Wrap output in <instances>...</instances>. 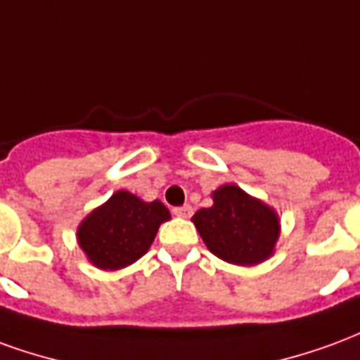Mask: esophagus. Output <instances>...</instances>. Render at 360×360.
I'll list each match as a JSON object with an SVG mask.
<instances>
[{"instance_id":"obj_1","label":"esophagus","mask_w":360,"mask_h":360,"mask_svg":"<svg viewBox=\"0 0 360 360\" xmlns=\"http://www.w3.org/2000/svg\"><path fill=\"white\" fill-rule=\"evenodd\" d=\"M173 216H177V218H191L193 216V206H179V208H173Z\"/></svg>"}]
</instances>
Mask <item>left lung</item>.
<instances>
[{
    "label": "left lung",
    "instance_id": "8db88e82",
    "mask_svg": "<svg viewBox=\"0 0 360 360\" xmlns=\"http://www.w3.org/2000/svg\"><path fill=\"white\" fill-rule=\"evenodd\" d=\"M193 224L212 255L235 266H257L274 257L281 224L276 208L233 183L212 193L210 208H200Z\"/></svg>",
    "mask_w": 360,
    "mask_h": 360
}]
</instances>
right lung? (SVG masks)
Returning a JSON list of instances; mask_svg holds the SVG:
<instances>
[{
	"label": "right lung",
	"instance_id": "add662e5",
	"mask_svg": "<svg viewBox=\"0 0 360 360\" xmlns=\"http://www.w3.org/2000/svg\"><path fill=\"white\" fill-rule=\"evenodd\" d=\"M167 219L172 214L160 200L146 202L121 188L79 224L77 243L98 270H121L148 252Z\"/></svg>",
	"mask_w": 360,
	"mask_h": 360
}]
</instances>
